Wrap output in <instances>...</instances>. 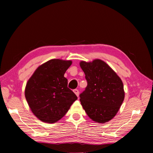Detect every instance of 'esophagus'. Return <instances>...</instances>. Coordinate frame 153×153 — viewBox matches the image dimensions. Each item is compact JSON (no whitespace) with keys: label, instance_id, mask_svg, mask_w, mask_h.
<instances>
[{"label":"esophagus","instance_id":"esophagus-1","mask_svg":"<svg viewBox=\"0 0 153 153\" xmlns=\"http://www.w3.org/2000/svg\"><path fill=\"white\" fill-rule=\"evenodd\" d=\"M73 92H75V94L77 96H79V91H78V89H74L73 90Z\"/></svg>","mask_w":153,"mask_h":153}]
</instances>
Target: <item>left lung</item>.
<instances>
[{"label": "left lung", "instance_id": "obj_1", "mask_svg": "<svg viewBox=\"0 0 153 153\" xmlns=\"http://www.w3.org/2000/svg\"><path fill=\"white\" fill-rule=\"evenodd\" d=\"M87 85L80 94L81 105L92 121L105 123L113 119L124 99L123 82L107 64L100 59L81 61Z\"/></svg>", "mask_w": 153, "mask_h": 153}]
</instances>
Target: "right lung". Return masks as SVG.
Returning <instances> with one entry per match:
<instances>
[{
  "instance_id": "right-lung-1",
  "label": "right lung",
  "mask_w": 153,
  "mask_h": 153,
  "mask_svg": "<svg viewBox=\"0 0 153 153\" xmlns=\"http://www.w3.org/2000/svg\"><path fill=\"white\" fill-rule=\"evenodd\" d=\"M71 64V61L50 60L37 68L27 82L26 100L32 113L41 121L57 122L77 100L64 76Z\"/></svg>"
}]
</instances>
